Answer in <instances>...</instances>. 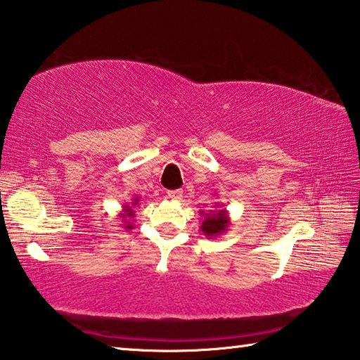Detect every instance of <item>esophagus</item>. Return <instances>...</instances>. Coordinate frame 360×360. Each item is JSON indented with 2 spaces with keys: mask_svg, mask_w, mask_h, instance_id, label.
<instances>
[{
  "mask_svg": "<svg viewBox=\"0 0 360 360\" xmlns=\"http://www.w3.org/2000/svg\"><path fill=\"white\" fill-rule=\"evenodd\" d=\"M167 198L171 200H180L183 198V191H180V189H175V191H167Z\"/></svg>",
  "mask_w": 360,
  "mask_h": 360,
  "instance_id": "obj_1",
  "label": "esophagus"
}]
</instances>
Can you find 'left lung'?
<instances>
[{"label": "left lung", "mask_w": 360, "mask_h": 360, "mask_svg": "<svg viewBox=\"0 0 360 360\" xmlns=\"http://www.w3.org/2000/svg\"><path fill=\"white\" fill-rule=\"evenodd\" d=\"M199 214L203 218L200 224V232L207 238H216L218 235L226 232L230 226L229 212L221 205H214V210H210V212L199 210Z\"/></svg>", "instance_id": "obj_1"}]
</instances>
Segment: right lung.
Here are the masks:
<instances>
[{
    "mask_svg": "<svg viewBox=\"0 0 360 360\" xmlns=\"http://www.w3.org/2000/svg\"><path fill=\"white\" fill-rule=\"evenodd\" d=\"M139 198L136 195L130 203L127 205H122V212L119 213V219H120V226H124L125 230H131L133 229V218H134V210L139 205Z\"/></svg>",
    "mask_w": 360,
    "mask_h": 360,
    "instance_id": "right-lung-1",
    "label": "right lung"
}]
</instances>
